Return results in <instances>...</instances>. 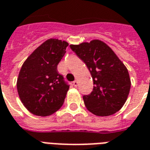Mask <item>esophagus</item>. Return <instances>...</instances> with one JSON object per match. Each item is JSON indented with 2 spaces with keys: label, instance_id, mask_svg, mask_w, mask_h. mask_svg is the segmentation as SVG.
Instances as JSON below:
<instances>
[{
  "label": "esophagus",
  "instance_id": "obj_1",
  "mask_svg": "<svg viewBox=\"0 0 150 150\" xmlns=\"http://www.w3.org/2000/svg\"><path fill=\"white\" fill-rule=\"evenodd\" d=\"M73 85H74V86H75V87H76V86H78V81L77 80L74 81V82H73Z\"/></svg>",
  "mask_w": 150,
  "mask_h": 150
}]
</instances>
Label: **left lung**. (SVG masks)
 Returning <instances> with one entry per match:
<instances>
[{
  "instance_id": "1",
  "label": "left lung",
  "mask_w": 150,
  "mask_h": 150,
  "mask_svg": "<svg viewBox=\"0 0 150 150\" xmlns=\"http://www.w3.org/2000/svg\"><path fill=\"white\" fill-rule=\"evenodd\" d=\"M70 47L85 63L93 79V91L83 98L86 109L102 117L120 110L127 100L131 82L126 67L114 51L99 40L71 44Z\"/></svg>"
}]
</instances>
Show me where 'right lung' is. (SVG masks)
<instances>
[{
	"instance_id": "1",
	"label": "right lung",
	"mask_w": 150,
	"mask_h": 150,
	"mask_svg": "<svg viewBox=\"0 0 150 150\" xmlns=\"http://www.w3.org/2000/svg\"><path fill=\"white\" fill-rule=\"evenodd\" d=\"M67 46L66 41L48 39L22 65L16 82L17 92L23 105L34 115H52L64 104L69 86L57 71V65Z\"/></svg>"
}]
</instances>
